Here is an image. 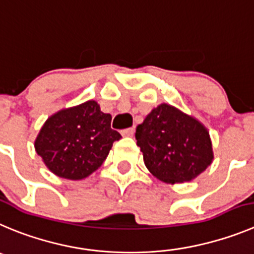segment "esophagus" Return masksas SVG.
<instances>
[{
	"instance_id": "34e87169",
	"label": "esophagus",
	"mask_w": 254,
	"mask_h": 254,
	"mask_svg": "<svg viewBox=\"0 0 254 254\" xmlns=\"http://www.w3.org/2000/svg\"><path fill=\"white\" fill-rule=\"evenodd\" d=\"M134 132H135V127H134L122 130V134L124 135V136H132V135H134Z\"/></svg>"
}]
</instances>
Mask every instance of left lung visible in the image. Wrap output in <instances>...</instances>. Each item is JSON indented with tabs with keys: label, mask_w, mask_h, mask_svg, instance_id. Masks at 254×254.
I'll return each instance as SVG.
<instances>
[{
	"label": "left lung",
	"mask_w": 254,
	"mask_h": 254,
	"mask_svg": "<svg viewBox=\"0 0 254 254\" xmlns=\"http://www.w3.org/2000/svg\"><path fill=\"white\" fill-rule=\"evenodd\" d=\"M135 138L149 172L165 183L191 181L212 163L207 129L168 104L146 116L136 127Z\"/></svg>",
	"instance_id": "8db88e82"
}]
</instances>
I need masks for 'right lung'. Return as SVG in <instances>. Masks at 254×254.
<instances>
[{"instance_id": "add662e5", "label": "right lung", "mask_w": 254, "mask_h": 254, "mask_svg": "<svg viewBox=\"0 0 254 254\" xmlns=\"http://www.w3.org/2000/svg\"><path fill=\"white\" fill-rule=\"evenodd\" d=\"M122 135L111 129V115L96 101L65 109L47 119L35 141L46 167L61 178L79 181L98 169Z\"/></svg>"}]
</instances>
